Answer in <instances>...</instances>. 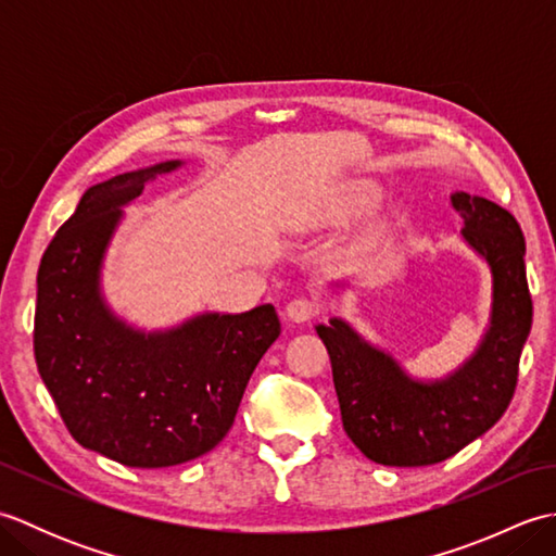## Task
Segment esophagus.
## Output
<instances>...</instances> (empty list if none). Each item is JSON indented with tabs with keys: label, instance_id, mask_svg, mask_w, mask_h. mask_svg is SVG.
I'll use <instances>...</instances> for the list:
<instances>
[{
	"label": "esophagus",
	"instance_id": "1",
	"mask_svg": "<svg viewBox=\"0 0 556 556\" xmlns=\"http://www.w3.org/2000/svg\"><path fill=\"white\" fill-rule=\"evenodd\" d=\"M317 315H320V303L315 299L301 296V299H293L287 305V317L291 323H311Z\"/></svg>",
	"mask_w": 556,
	"mask_h": 556
}]
</instances>
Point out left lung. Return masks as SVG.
<instances>
[{
  "label": "left lung",
  "instance_id": "obj_1",
  "mask_svg": "<svg viewBox=\"0 0 556 556\" xmlns=\"http://www.w3.org/2000/svg\"><path fill=\"white\" fill-rule=\"evenodd\" d=\"M452 205L464 217V239L492 269V320L473 358L444 380L418 382L344 320L315 327L332 361L344 430L382 466L440 464L488 432L511 404L533 325L526 239L516 217L480 195L454 193Z\"/></svg>",
  "mask_w": 556,
  "mask_h": 556
}]
</instances>
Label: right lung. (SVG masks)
I'll use <instances>...</instances> for the list:
<instances>
[{"mask_svg":"<svg viewBox=\"0 0 556 556\" xmlns=\"http://www.w3.org/2000/svg\"><path fill=\"white\" fill-rule=\"evenodd\" d=\"M181 162L88 188L38 269L33 349L71 437L131 468H167L215 448L233 425L255 365L281 332L275 305L205 313L146 334L100 296V267L122 207Z\"/></svg>","mask_w":556,"mask_h":556,"instance_id":"obj_1","label":"right lung"}]
</instances>
